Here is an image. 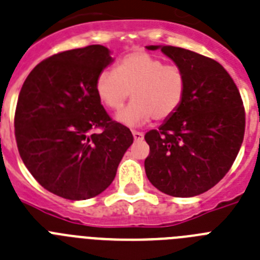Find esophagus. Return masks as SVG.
I'll return each mask as SVG.
<instances>
[{
	"instance_id": "34e87169",
	"label": "esophagus",
	"mask_w": 260,
	"mask_h": 260,
	"mask_svg": "<svg viewBox=\"0 0 260 260\" xmlns=\"http://www.w3.org/2000/svg\"><path fill=\"white\" fill-rule=\"evenodd\" d=\"M133 137H134L135 141H142V139H143V133L137 132V130H133Z\"/></svg>"
}]
</instances>
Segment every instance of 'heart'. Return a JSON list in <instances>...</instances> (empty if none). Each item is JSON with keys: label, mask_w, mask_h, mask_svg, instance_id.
Masks as SVG:
<instances>
[{"label": "heart", "mask_w": 260, "mask_h": 260, "mask_svg": "<svg viewBox=\"0 0 260 260\" xmlns=\"http://www.w3.org/2000/svg\"><path fill=\"white\" fill-rule=\"evenodd\" d=\"M187 75L176 64L146 51H133L117 63L115 70H104L96 79V93L101 103L119 110L127 99L130 105L117 114L127 126H138L155 118L166 121L181 106L187 93Z\"/></svg>", "instance_id": "obj_1"}]
</instances>
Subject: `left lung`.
<instances>
[{
	"instance_id": "8db88e82",
	"label": "left lung",
	"mask_w": 260,
	"mask_h": 260,
	"mask_svg": "<svg viewBox=\"0 0 260 260\" xmlns=\"http://www.w3.org/2000/svg\"><path fill=\"white\" fill-rule=\"evenodd\" d=\"M160 48L187 75V93L171 118L146 133L148 180L174 197L209 190L236 160L245 135V108L236 83L218 61L185 48Z\"/></svg>"
}]
</instances>
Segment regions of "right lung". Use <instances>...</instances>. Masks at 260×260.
<instances>
[{"label":"right lung","instance_id":"obj_1","mask_svg":"<svg viewBox=\"0 0 260 260\" xmlns=\"http://www.w3.org/2000/svg\"><path fill=\"white\" fill-rule=\"evenodd\" d=\"M100 44L44 59L26 77L15 108V141L42 187L67 200L97 196L114 180L132 146L130 128L113 121L96 93L112 63ZM96 128L102 132L94 133Z\"/></svg>","mask_w":260,"mask_h":260}]
</instances>
